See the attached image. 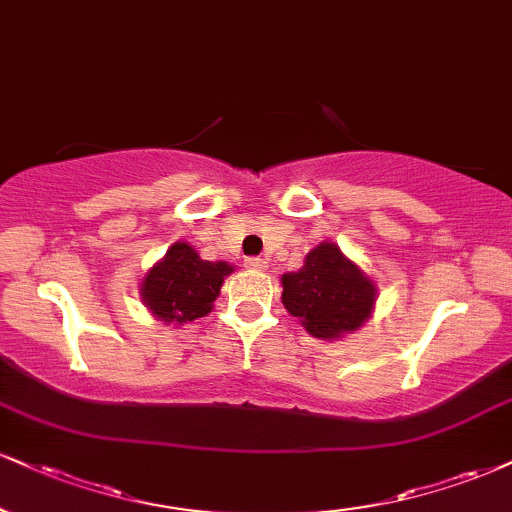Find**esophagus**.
I'll return each instance as SVG.
<instances>
[{"label":"esophagus","mask_w":512,"mask_h":512,"mask_svg":"<svg viewBox=\"0 0 512 512\" xmlns=\"http://www.w3.org/2000/svg\"><path fill=\"white\" fill-rule=\"evenodd\" d=\"M245 267H248L250 272H262V269H267V262H264L262 257H248V260H245Z\"/></svg>","instance_id":"34e87169"}]
</instances>
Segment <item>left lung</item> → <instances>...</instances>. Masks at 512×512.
Masks as SVG:
<instances>
[{
  "mask_svg": "<svg viewBox=\"0 0 512 512\" xmlns=\"http://www.w3.org/2000/svg\"><path fill=\"white\" fill-rule=\"evenodd\" d=\"M281 303L310 336L338 341L365 326L377 303V283L331 240L307 252L298 272L281 276Z\"/></svg>",
  "mask_w": 512,
  "mask_h": 512,
  "instance_id": "8db88e82",
  "label": "left lung"
}]
</instances>
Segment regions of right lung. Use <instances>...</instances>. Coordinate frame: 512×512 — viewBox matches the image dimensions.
Here are the masks:
<instances>
[{"mask_svg": "<svg viewBox=\"0 0 512 512\" xmlns=\"http://www.w3.org/2000/svg\"><path fill=\"white\" fill-rule=\"evenodd\" d=\"M233 272L229 262H209L190 243L171 245L140 283V300L164 324L183 326L209 315L221 283Z\"/></svg>", "mask_w": 512, "mask_h": 512, "instance_id": "right-lung-1", "label": "right lung"}]
</instances>
